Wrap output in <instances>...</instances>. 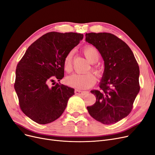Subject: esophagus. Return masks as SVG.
Here are the masks:
<instances>
[{
    "instance_id": "1",
    "label": "esophagus",
    "mask_w": 155,
    "mask_h": 155,
    "mask_svg": "<svg viewBox=\"0 0 155 155\" xmlns=\"http://www.w3.org/2000/svg\"><path fill=\"white\" fill-rule=\"evenodd\" d=\"M75 93L78 96H85V94L87 93V92L86 91H79V90H75Z\"/></svg>"
}]
</instances>
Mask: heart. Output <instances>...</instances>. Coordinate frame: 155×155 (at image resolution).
Wrapping results in <instances>:
<instances>
[{"label": "heart", "instance_id": "1", "mask_svg": "<svg viewBox=\"0 0 155 155\" xmlns=\"http://www.w3.org/2000/svg\"><path fill=\"white\" fill-rule=\"evenodd\" d=\"M85 56L91 63H96L99 58V54L97 50L92 46H86L84 49ZM74 51H70L66 55L64 61V69L67 72H70L72 70V59ZM92 70L97 75H100V70L97 68H93ZM96 77L92 73H87L85 74L73 73L67 77L66 82L70 86L77 89H86L91 87L96 83Z\"/></svg>", "mask_w": 155, "mask_h": 155}]
</instances>
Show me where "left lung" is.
Returning a JSON list of instances; mask_svg holds the SVG:
<instances>
[{
    "label": "left lung",
    "instance_id": "1",
    "mask_svg": "<svg viewBox=\"0 0 155 155\" xmlns=\"http://www.w3.org/2000/svg\"><path fill=\"white\" fill-rule=\"evenodd\" d=\"M85 41L96 47L104 63L100 89L91 91L96 101L87 109L98 122L115 124L129 115L139 92L138 64L128 45L111 33H86Z\"/></svg>",
    "mask_w": 155,
    "mask_h": 155
}]
</instances>
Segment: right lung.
<instances>
[{
    "instance_id": "add662e5",
    "label": "right lung",
    "mask_w": 155,
    "mask_h": 155,
    "mask_svg": "<svg viewBox=\"0 0 155 155\" xmlns=\"http://www.w3.org/2000/svg\"><path fill=\"white\" fill-rule=\"evenodd\" d=\"M77 33L49 32L31 44L18 63L15 89L22 111L39 124L51 123L60 117L74 89L51 81L64 77L66 55L83 39Z\"/></svg>"
}]
</instances>
